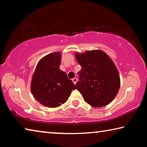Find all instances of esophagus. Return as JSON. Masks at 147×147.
Returning a JSON list of instances; mask_svg holds the SVG:
<instances>
[{
    "mask_svg": "<svg viewBox=\"0 0 147 147\" xmlns=\"http://www.w3.org/2000/svg\"><path fill=\"white\" fill-rule=\"evenodd\" d=\"M72 81H73V82L74 83V84H76V82H77V81H78V79H77L76 78H74L72 79Z\"/></svg>",
    "mask_w": 147,
    "mask_h": 147,
    "instance_id": "1",
    "label": "esophagus"
}]
</instances>
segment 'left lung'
<instances>
[{"mask_svg": "<svg viewBox=\"0 0 147 147\" xmlns=\"http://www.w3.org/2000/svg\"><path fill=\"white\" fill-rule=\"evenodd\" d=\"M82 67L76 88L87 103L94 108L108 105L117 94L120 76L111 59L102 51L75 54Z\"/></svg>", "mask_w": 147, "mask_h": 147, "instance_id": "left-lung-1", "label": "left lung"}]
</instances>
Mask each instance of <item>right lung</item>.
Listing matches in <instances>:
<instances>
[{
  "mask_svg": "<svg viewBox=\"0 0 147 147\" xmlns=\"http://www.w3.org/2000/svg\"><path fill=\"white\" fill-rule=\"evenodd\" d=\"M61 53L49 54L39 61L32 77L31 91L34 98L49 108H56L68 100L75 86L59 69Z\"/></svg>",
  "mask_w": 147,
  "mask_h": 147,
  "instance_id": "obj_1",
  "label": "right lung"
}]
</instances>
